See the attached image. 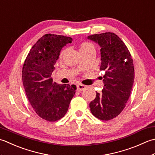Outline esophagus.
<instances>
[{"instance_id":"obj_1","label":"esophagus","mask_w":155,"mask_h":155,"mask_svg":"<svg viewBox=\"0 0 155 155\" xmlns=\"http://www.w3.org/2000/svg\"><path fill=\"white\" fill-rule=\"evenodd\" d=\"M86 86H84V85H83V84H78V85H77V90L79 91H83L84 90L86 89Z\"/></svg>"}]
</instances>
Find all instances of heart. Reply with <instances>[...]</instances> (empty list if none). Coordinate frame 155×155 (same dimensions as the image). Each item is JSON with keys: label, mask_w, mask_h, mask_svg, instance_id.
Wrapping results in <instances>:
<instances>
[{"label": "heart", "mask_w": 155, "mask_h": 155, "mask_svg": "<svg viewBox=\"0 0 155 155\" xmlns=\"http://www.w3.org/2000/svg\"><path fill=\"white\" fill-rule=\"evenodd\" d=\"M91 48H94V46L91 43H88V42H84L82 43L81 45H80V52H83V51H87V50H89ZM65 53V50H64L61 53V54H60V56L62 57L63 55Z\"/></svg>", "instance_id": "b5f03b06"}]
</instances>
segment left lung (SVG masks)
I'll use <instances>...</instances> for the list:
<instances>
[{
	"instance_id": "obj_1",
	"label": "left lung",
	"mask_w": 155,
	"mask_h": 155,
	"mask_svg": "<svg viewBox=\"0 0 155 155\" xmlns=\"http://www.w3.org/2000/svg\"><path fill=\"white\" fill-rule=\"evenodd\" d=\"M87 39L100 46V70L105 71L103 90L96 92L90 108L97 118L109 120L120 114L130 97L134 80L133 61L127 47L114 33L95 34Z\"/></svg>"
}]
</instances>
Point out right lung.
Wrapping results in <instances>:
<instances>
[{
    "mask_svg": "<svg viewBox=\"0 0 155 155\" xmlns=\"http://www.w3.org/2000/svg\"><path fill=\"white\" fill-rule=\"evenodd\" d=\"M71 41V37L46 34L32 47L24 63L22 79L27 98L37 115L47 121L64 117L77 89L75 85L57 84L51 78L62 48Z\"/></svg>",
    "mask_w": 155,
    "mask_h": 155,
    "instance_id": "obj_1",
    "label": "right lung"
}]
</instances>
